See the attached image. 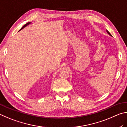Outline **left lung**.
Segmentation results:
<instances>
[{"instance_id": "left-lung-1", "label": "left lung", "mask_w": 127, "mask_h": 127, "mask_svg": "<svg viewBox=\"0 0 127 127\" xmlns=\"http://www.w3.org/2000/svg\"><path fill=\"white\" fill-rule=\"evenodd\" d=\"M106 32H107V33H108V34H109L110 35H111V36H112V34H110V33L109 32H108V31H107V30H106Z\"/></svg>"}]
</instances>
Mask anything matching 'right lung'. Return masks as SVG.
Returning <instances> with one entry per match:
<instances>
[{
    "label": "right lung",
    "instance_id": "right-lung-1",
    "mask_svg": "<svg viewBox=\"0 0 127 127\" xmlns=\"http://www.w3.org/2000/svg\"><path fill=\"white\" fill-rule=\"evenodd\" d=\"M30 23H31V22H28V23H26V24H25V25H24V26H23V27H22L21 28V30H20L19 31H21V30H22V29H23V28H24V27H26L27 26H28V24H30Z\"/></svg>",
    "mask_w": 127,
    "mask_h": 127
}]
</instances>
